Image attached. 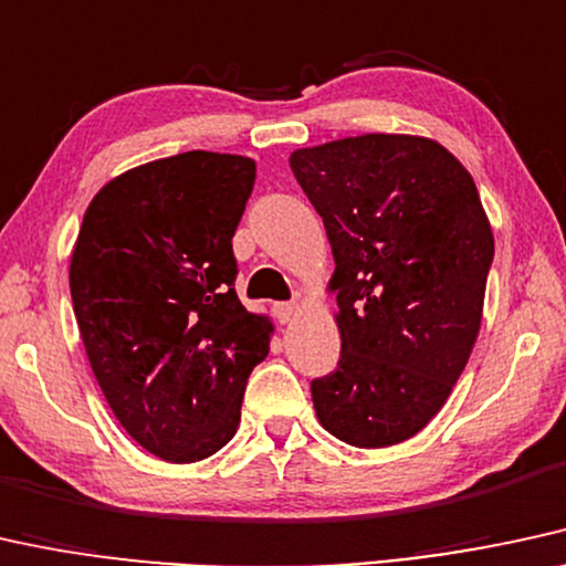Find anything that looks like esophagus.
Segmentation results:
<instances>
[{
	"instance_id": "34e87169",
	"label": "esophagus",
	"mask_w": 566,
	"mask_h": 566,
	"mask_svg": "<svg viewBox=\"0 0 566 566\" xmlns=\"http://www.w3.org/2000/svg\"><path fill=\"white\" fill-rule=\"evenodd\" d=\"M274 316H276L279 324H290V321L297 316V305L295 303H276L274 305Z\"/></svg>"
}]
</instances>
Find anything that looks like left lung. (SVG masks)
Returning a JSON list of instances; mask_svg holds the SVG:
<instances>
[{
	"label": "left lung",
	"mask_w": 566,
	"mask_h": 566,
	"mask_svg": "<svg viewBox=\"0 0 566 566\" xmlns=\"http://www.w3.org/2000/svg\"><path fill=\"white\" fill-rule=\"evenodd\" d=\"M334 255L339 366L311 384L321 426L381 449L431 423L481 332L491 221L439 140L368 133L290 154Z\"/></svg>",
	"instance_id": "obj_1"
}]
</instances>
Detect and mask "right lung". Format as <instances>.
Masks as SVG:
<instances>
[{
  "instance_id": "add662e5",
  "label": "right lung",
  "mask_w": 566,
  "mask_h": 566,
  "mask_svg": "<svg viewBox=\"0 0 566 566\" xmlns=\"http://www.w3.org/2000/svg\"><path fill=\"white\" fill-rule=\"evenodd\" d=\"M255 161L188 151L117 175L83 213L70 295L114 418L175 464L238 433L245 384L274 324L234 292L232 238Z\"/></svg>"
}]
</instances>
